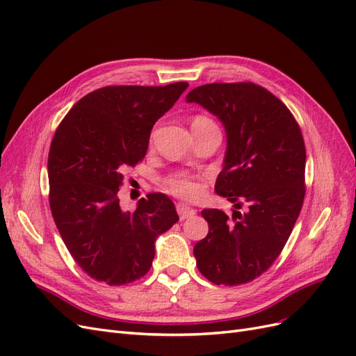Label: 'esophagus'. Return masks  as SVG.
<instances>
[{"instance_id":"esophagus-1","label":"esophagus","mask_w":356,"mask_h":356,"mask_svg":"<svg viewBox=\"0 0 356 356\" xmlns=\"http://www.w3.org/2000/svg\"><path fill=\"white\" fill-rule=\"evenodd\" d=\"M177 212H178L181 220H187V218H191L196 215V209L190 208L186 203H177Z\"/></svg>"}]
</instances>
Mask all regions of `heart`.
Segmentation results:
<instances>
[{
  "instance_id": "obj_1",
  "label": "heart",
  "mask_w": 356,
  "mask_h": 356,
  "mask_svg": "<svg viewBox=\"0 0 356 356\" xmlns=\"http://www.w3.org/2000/svg\"><path fill=\"white\" fill-rule=\"evenodd\" d=\"M215 124L211 118L204 117V115H196L193 117L191 120V129L197 127V126H209ZM163 187L168 188L172 195H175L182 199H188L193 200L200 196L202 193V186L200 182L193 179L187 175H172L163 179Z\"/></svg>"
}]
</instances>
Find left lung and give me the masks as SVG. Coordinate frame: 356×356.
<instances>
[{"mask_svg": "<svg viewBox=\"0 0 356 356\" xmlns=\"http://www.w3.org/2000/svg\"><path fill=\"white\" fill-rule=\"evenodd\" d=\"M217 115L227 134L217 195L234 208L203 209L208 236L195 245L199 272L215 285L251 282L270 267L289 238L306 195V147L286 105L254 83H211L187 95Z\"/></svg>", "mask_w": 356, "mask_h": 356, "instance_id": "1", "label": "left lung"}]
</instances>
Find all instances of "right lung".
<instances>
[{
	"instance_id": "1",
	"label": "right lung",
	"mask_w": 356,
	"mask_h": 356,
	"mask_svg": "<svg viewBox=\"0 0 356 356\" xmlns=\"http://www.w3.org/2000/svg\"><path fill=\"white\" fill-rule=\"evenodd\" d=\"M187 88L106 86L83 96L56 129L47 160L50 211L71 257L95 281L115 286L143 277L157 236L179 220L163 193L124 212L117 191L124 169L145 157L154 123Z\"/></svg>"
}]
</instances>
